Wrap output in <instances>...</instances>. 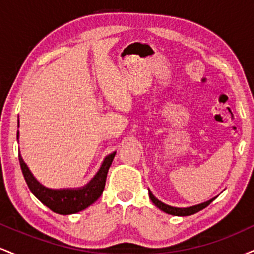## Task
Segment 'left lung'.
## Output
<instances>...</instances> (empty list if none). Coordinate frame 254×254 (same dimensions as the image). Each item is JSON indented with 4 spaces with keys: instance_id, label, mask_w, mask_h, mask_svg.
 Wrapping results in <instances>:
<instances>
[{
    "instance_id": "left-lung-1",
    "label": "left lung",
    "mask_w": 254,
    "mask_h": 254,
    "mask_svg": "<svg viewBox=\"0 0 254 254\" xmlns=\"http://www.w3.org/2000/svg\"><path fill=\"white\" fill-rule=\"evenodd\" d=\"M149 198L151 199V202H153L157 208L160 209V210H162L166 214H170V215H174V216H189V215H193L196 214V212L203 210L204 208H206V206L210 204L212 200L215 199V198H212V199L208 200V202H204V203H200L198 204V205H194V206H190V208H174V206H171V205H167V204L160 202L157 198H155L153 196V193L149 191Z\"/></svg>"
}]
</instances>
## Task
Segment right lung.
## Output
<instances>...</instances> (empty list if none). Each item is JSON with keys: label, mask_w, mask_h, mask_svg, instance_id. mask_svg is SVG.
<instances>
[{"label": "right lung", "mask_w": 254, "mask_h": 254, "mask_svg": "<svg viewBox=\"0 0 254 254\" xmlns=\"http://www.w3.org/2000/svg\"><path fill=\"white\" fill-rule=\"evenodd\" d=\"M115 155L116 153L107 156L100 171L93 178L92 182L78 190H51V189L44 188L42 184L38 183L36 178L32 176L21 155H19V161L22 174H24L26 183H27L32 193L54 212L61 215H70L84 210L101 196L105 189V184H106L107 172H109Z\"/></svg>", "instance_id": "1"}]
</instances>
